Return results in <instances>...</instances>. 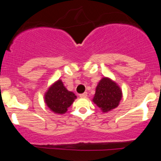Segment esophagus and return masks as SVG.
Instances as JSON below:
<instances>
[{
	"instance_id": "34e87169",
	"label": "esophagus",
	"mask_w": 161,
	"mask_h": 161,
	"mask_svg": "<svg viewBox=\"0 0 161 161\" xmlns=\"http://www.w3.org/2000/svg\"><path fill=\"white\" fill-rule=\"evenodd\" d=\"M79 97H82V98H86L87 97V92H84L83 94H80V95H79Z\"/></svg>"
}]
</instances>
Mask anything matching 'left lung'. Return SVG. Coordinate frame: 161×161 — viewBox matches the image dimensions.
I'll use <instances>...</instances> for the list:
<instances>
[{
  "label": "left lung",
  "instance_id": "obj_1",
  "mask_svg": "<svg viewBox=\"0 0 161 161\" xmlns=\"http://www.w3.org/2000/svg\"><path fill=\"white\" fill-rule=\"evenodd\" d=\"M122 97L123 93L120 87L111 79L103 77L96 87L92 101L103 113H107L117 108Z\"/></svg>",
  "mask_w": 161,
  "mask_h": 161
}]
</instances>
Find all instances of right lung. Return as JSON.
Returning <instances> with one entry per match:
<instances>
[{
  "label": "right lung",
  "instance_id": "obj_1",
  "mask_svg": "<svg viewBox=\"0 0 161 161\" xmlns=\"http://www.w3.org/2000/svg\"><path fill=\"white\" fill-rule=\"evenodd\" d=\"M73 92L68 91L61 79H58L49 87L45 94V102L51 111L64 114L76 99Z\"/></svg>",
  "mask_w": 161,
  "mask_h": 161
}]
</instances>
